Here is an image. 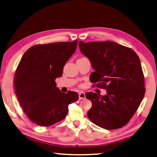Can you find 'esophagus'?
Returning a JSON list of instances; mask_svg holds the SVG:
<instances>
[{
	"mask_svg": "<svg viewBox=\"0 0 157 157\" xmlns=\"http://www.w3.org/2000/svg\"><path fill=\"white\" fill-rule=\"evenodd\" d=\"M79 99H84L86 98L85 93H83V92H80V93H79Z\"/></svg>",
	"mask_w": 157,
	"mask_h": 157,
	"instance_id": "1",
	"label": "esophagus"
}]
</instances>
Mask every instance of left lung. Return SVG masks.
<instances>
[{"instance_id": "left-lung-1", "label": "left lung", "mask_w": 157, "mask_h": 157, "mask_svg": "<svg viewBox=\"0 0 157 157\" xmlns=\"http://www.w3.org/2000/svg\"><path fill=\"white\" fill-rule=\"evenodd\" d=\"M79 47L94 70L90 82L107 91L104 96L92 92L86 94L92 102L88 118L105 129L124 127L139 107L146 91L137 54L129 48L109 41H80Z\"/></svg>"}]
</instances>
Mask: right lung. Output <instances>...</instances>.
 Returning a JSON list of instances; mask_svg holds the SVG:
<instances>
[{
	"mask_svg": "<svg viewBox=\"0 0 157 157\" xmlns=\"http://www.w3.org/2000/svg\"><path fill=\"white\" fill-rule=\"evenodd\" d=\"M78 40L36 45L24 54L17 67L14 87L28 117L35 124L49 127L62 121L78 93H63L55 79L63 75L64 64L74 53Z\"/></svg>",
	"mask_w": 157,
	"mask_h": 157,
	"instance_id": "right-lung-1",
	"label": "right lung"
}]
</instances>
